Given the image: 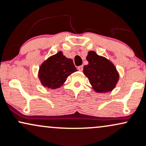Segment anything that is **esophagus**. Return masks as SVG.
I'll return each mask as SVG.
<instances>
[{
  "instance_id": "esophagus-1",
  "label": "esophagus",
  "mask_w": 146,
  "mask_h": 146,
  "mask_svg": "<svg viewBox=\"0 0 146 146\" xmlns=\"http://www.w3.org/2000/svg\"><path fill=\"white\" fill-rule=\"evenodd\" d=\"M78 70H79V71L82 72V71H83V66H78Z\"/></svg>"
}]
</instances>
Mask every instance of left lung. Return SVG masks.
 I'll return each mask as SVG.
<instances>
[{
	"label": "left lung",
	"mask_w": 146,
	"mask_h": 146,
	"mask_svg": "<svg viewBox=\"0 0 146 146\" xmlns=\"http://www.w3.org/2000/svg\"><path fill=\"white\" fill-rule=\"evenodd\" d=\"M86 59L89 63L84 66L83 74L88 78L93 90L97 93L113 90L119 78L113 63L93 50L89 51Z\"/></svg>",
	"instance_id": "left-lung-1"
}]
</instances>
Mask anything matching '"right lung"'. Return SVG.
<instances>
[{"instance_id": "right-lung-1", "label": "right lung", "mask_w": 146, "mask_h": 146, "mask_svg": "<svg viewBox=\"0 0 146 146\" xmlns=\"http://www.w3.org/2000/svg\"><path fill=\"white\" fill-rule=\"evenodd\" d=\"M76 71L72 59L66 57L59 51L42 63L38 77L43 86L55 90L63 85L68 77Z\"/></svg>"}]
</instances>
